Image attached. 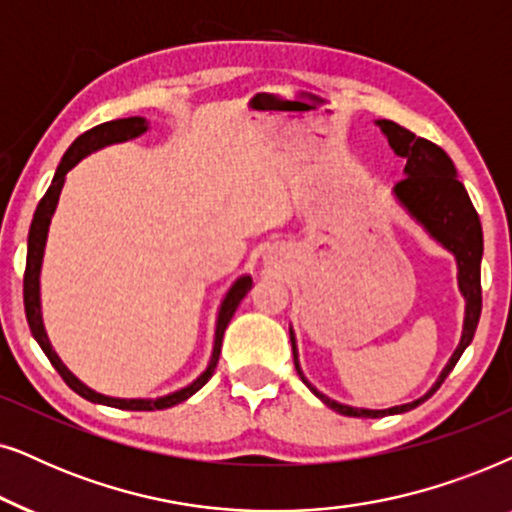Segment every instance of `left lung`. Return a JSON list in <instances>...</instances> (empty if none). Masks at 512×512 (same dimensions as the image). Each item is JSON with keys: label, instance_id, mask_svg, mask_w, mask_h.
Segmentation results:
<instances>
[{"label": "left lung", "instance_id": "obj_1", "mask_svg": "<svg viewBox=\"0 0 512 512\" xmlns=\"http://www.w3.org/2000/svg\"><path fill=\"white\" fill-rule=\"evenodd\" d=\"M381 128V133L386 135L388 145L398 156L405 159V180H400L393 187L395 201L403 206L410 217L417 224L424 227V231L433 241H438L442 248L449 250L456 260V281H459V290L463 299H466V316H463V332L459 339V346L449 358L445 370L440 372V377L431 386V391L421 398L412 400V403L388 407V410H363V407H351L342 405L337 400L327 398L325 393H320L309 379L304 377L302 367H299V353H297V339L295 332L290 327V342H292V358H295V370L309 391L316 398L335 410L344 417H360V419H379L388 417V414H403L410 412L421 403H426L431 395L438 391L442 381L447 379V374L454 370V365L459 363L461 353L466 351V346L473 342L475 330H478V320L482 311V288H480V264H482V224L480 217L475 213L473 203L466 187L461 185L459 177H456V168L445 149H440L433 142L424 138H417L412 131L398 126L395 121L377 119L374 121Z\"/></svg>", "mask_w": 512, "mask_h": 512}]
</instances>
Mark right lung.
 <instances>
[{
	"label": "right lung",
	"instance_id": "add662e5",
	"mask_svg": "<svg viewBox=\"0 0 512 512\" xmlns=\"http://www.w3.org/2000/svg\"><path fill=\"white\" fill-rule=\"evenodd\" d=\"M147 119L145 117H128V119H117V121H107V124H100L91 128V131L81 133L77 140L72 142L70 149H67L63 161L56 168V175H53L51 187L46 189L44 199L39 201L37 210H34L32 224H30V234H27V262H25V276H23V299H25V316H27V325H30L32 337L37 339V344L42 346V351L46 353V358L51 360V365L56 367L60 377L65 379V384L72 388L74 393H79L81 398L91 400V403L98 405H107V407H119V410H133V412H154V410H168L177 403H185L187 398L199 391L201 386H206V381L213 377L215 367H217V358H220V349H222V337L224 330H227L231 316H234L241 299L248 295V290L252 288V278L245 274L241 278H236L234 285L227 290L224 295L220 311H217V323H215V344H213V356H210V363L206 367V372L201 377H196L192 384L180 388V391L161 395V398H112V395H102L93 388H88L84 381H79L74 374L67 370L63 360L58 358V353L53 351V346L49 342V335L44 330V318H42V297H39V276H42V262H44V248H46V238H49V224L51 217L56 213L60 192H63L65 185V175L77 166V163L84 159V156L98 152V149L107 147V145H117V142H126L133 138H140L142 133H147Z\"/></svg>",
	"mask_w": 512,
	"mask_h": 512
}]
</instances>
